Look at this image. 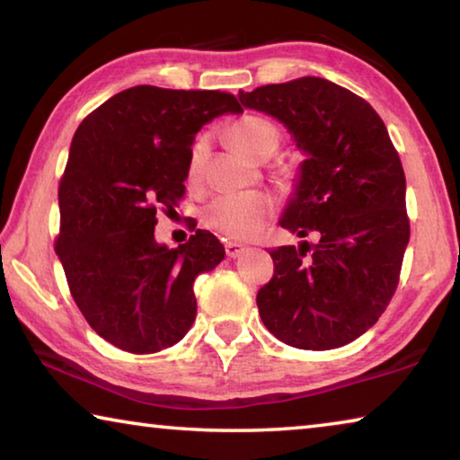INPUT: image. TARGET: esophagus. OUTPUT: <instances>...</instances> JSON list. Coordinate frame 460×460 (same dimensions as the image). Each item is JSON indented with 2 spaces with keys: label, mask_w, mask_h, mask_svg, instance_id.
I'll return each instance as SVG.
<instances>
[{
  "label": "esophagus",
  "mask_w": 460,
  "mask_h": 460,
  "mask_svg": "<svg viewBox=\"0 0 460 460\" xmlns=\"http://www.w3.org/2000/svg\"><path fill=\"white\" fill-rule=\"evenodd\" d=\"M245 252H247V245L237 243V241H227V243H225V253H227L229 258H239V255Z\"/></svg>",
  "instance_id": "obj_1"
}]
</instances>
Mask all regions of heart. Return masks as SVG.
Instances as JSON below:
<instances>
[{
  "label": "heart",
  "mask_w": 460,
  "mask_h": 460,
  "mask_svg": "<svg viewBox=\"0 0 460 460\" xmlns=\"http://www.w3.org/2000/svg\"><path fill=\"white\" fill-rule=\"evenodd\" d=\"M237 152L252 160H268L279 146V129L266 118L245 115L227 131ZM208 142L205 136L194 139L189 154V178L199 181L205 168ZM274 215V200L266 192H225L217 194L202 207L200 219L208 229L227 239H253Z\"/></svg>",
  "instance_id": "b5f03b06"
}]
</instances>
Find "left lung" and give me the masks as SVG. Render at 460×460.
I'll list each match as a JSON object with an SVG mask.
<instances>
[{
    "instance_id": "1",
    "label": "left lung",
    "mask_w": 460,
    "mask_h": 460,
    "mask_svg": "<svg viewBox=\"0 0 460 460\" xmlns=\"http://www.w3.org/2000/svg\"><path fill=\"white\" fill-rule=\"evenodd\" d=\"M305 152L279 225L314 243L271 249L258 292L266 329L296 349L329 351L371 329L398 288L410 241L406 176L367 101L321 76L239 91Z\"/></svg>"
}]
</instances>
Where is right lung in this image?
<instances>
[{
  "label": "right lung",
  "mask_w": 460,
  "mask_h": 460,
  "mask_svg": "<svg viewBox=\"0 0 460 460\" xmlns=\"http://www.w3.org/2000/svg\"><path fill=\"white\" fill-rule=\"evenodd\" d=\"M241 111L229 93L139 84L76 129L58 186L57 253L91 329L121 351H162L194 323V279L219 266L225 247L202 229L174 249L158 243L155 213L182 199L197 131Z\"/></svg>",
  "instance_id": "add662e5"
}]
</instances>
